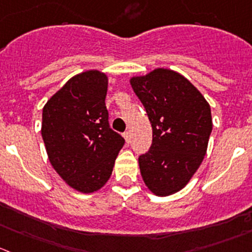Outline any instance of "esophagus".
Instances as JSON below:
<instances>
[{
  "instance_id": "esophagus-1",
  "label": "esophagus",
  "mask_w": 252,
  "mask_h": 252,
  "mask_svg": "<svg viewBox=\"0 0 252 252\" xmlns=\"http://www.w3.org/2000/svg\"><path fill=\"white\" fill-rule=\"evenodd\" d=\"M124 137H125V141H126V143H130L131 135H130V132H128V131H126V132L124 133Z\"/></svg>"
}]
</instances>
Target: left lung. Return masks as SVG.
I'll list each match as a JSON object with an SVG mask.
<instances>
[{
	"label": "left lung",
	"instance_id": "1",
	"mask_svg": "<svg viewBox=\"0 0 252 252\" xmlns=\"http://www.w3.org/2000/svg\"><path fill=\"white\" fill-rule=\"evenodd\" d=\"M152 125V145L138 157L141 176L153 194L167 196L187 186L207 153L212 111L188 79L158 68L130 80Z\"/></svg>",
	"mask_w": 252,
	"mask_h": 252
}]
</instances>
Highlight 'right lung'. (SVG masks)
<instances>
[{
	"mask_svg": "<svg viewBox=\"0 0 252 252\" xmlns=\"http://www.w3.org/2000/svg\"><path fill=\"white\" fill-rule=\"evenodd\" d=\"M106 93V74L88 70L69 79L43 107L42 137L50 164L85 194L109 181L125 143L110 128Z\"/></svg>",
	"mask_w": 252,
	"mask_h": 252,
	"instance_id": "right-lung-1",
	"label": "right lung"
}]
</instances>
